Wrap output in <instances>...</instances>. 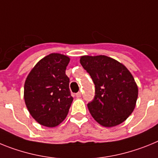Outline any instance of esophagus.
I'll list each match as a JSON object with an SVG mask.
<instances>
[{"label":"esophagus","instance_id":"1","mask_svg":"<svg viewBox=\"0 0 158 158\" xmlns=\"http://www.w3.org/2000/svg\"><path fill=\"white\" fill-rule=\"evenodd\" d=\"M75 95H76V97H77V98H80L81 96H82V93H81V92H78L77 94H75Z\"/></svg>","mask_w":158,"mask_h":158}]
</instances>
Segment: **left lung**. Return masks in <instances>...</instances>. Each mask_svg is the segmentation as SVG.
Listing matches in <instances>:
<instances>
[{
    "instance_id": "1",
    "label": "left lung",
    "mask_w": 158,
    "mask_h": 158,
    "mask_svg": "<svg viewBox=\"0 0 158 158\" xmlns=\"http://www.w3.org/2000/svg\"><path fill=\"white\" fill-rule=\"evenodd\" d=\"M80 64L90 74L95 95L87 104L94 120L113 127L127 120L134 111L138 88L132 74L123 64L106 56H83Z\"/></svg>"
}]
</instances>
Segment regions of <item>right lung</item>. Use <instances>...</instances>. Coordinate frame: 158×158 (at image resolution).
I'll list each match as a JSON object with an SVG mask.
<instances>
[{
	"label": "right lung",
	"instance_id": "obj_1",
	"mask_svg": "<svg viewBox=\"0 0 158 158\" xmlns=\"http://www.w3.org/2000/svg\"><path fill=\"white\" fill-rule=\"evenodd\" d=\"M68 56L52 53L31 70L24 83V98L31 117L39 124L55 127L66 118L73 101L66 68Z\"/></svg>",
	"mask_w": 158,
	"mask_h": 158
}]
</instances>
